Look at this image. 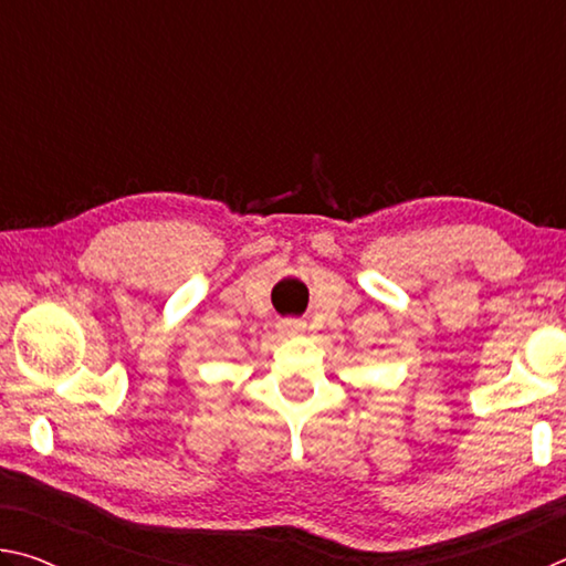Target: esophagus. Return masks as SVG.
<instances>
[{"mask_svg":"<svg viewBox=\"0 0 566 566\" xmlns=\"http://www.w3.org/2000/svg\"><path fill=\"white\" fill-rule=\"evenodd\" d=\"M304 329V322L300 319H282L280 322V332L284 337H294V334H300Z\"/></svg>","mask_w":566,"mask_h":566,"instance_id":"1","label":"esophagus"}]
</instances>
